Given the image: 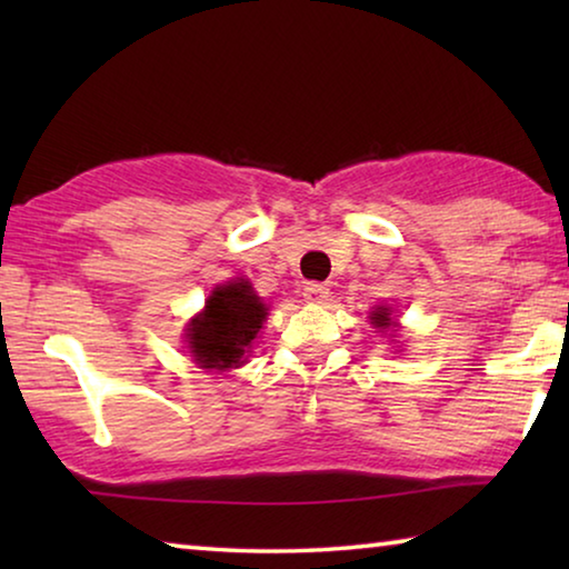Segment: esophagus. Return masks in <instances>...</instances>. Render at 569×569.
Instances as JSON below:
<instances>
[{
  "instance_id": "1",
  "label": "esophagus",
  "mask_w": 569,
  "mask_h": 569,
  "mask_svg": "<svg viewBox=\"0 0 569 569\" xmlns=\"http://www.w3.org/2000/svg\"><path fill=\"white\" fill-rule=\"evenodd\" d=\"M303 301L326 303V301H329V288H326L323 283H306L303 286Z\"/></svg>"
}]
</instances>
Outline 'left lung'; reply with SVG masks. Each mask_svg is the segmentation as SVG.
<instances>
[{
  "label": "left lung",
  "mask_w": 569,
  "mask_h": 569,
  "mask_svg": "<svg viewBox=\"0 0 569 569\" xmlns=\"http://www.w3.org/2000/svg\"><path fill=\"white\" fill-rule=\"evenodd\" d=\"M371 323H373V329H379V331H387L389 326H393V321H391V311L387 306H379L377 311H371Z\"/></svg>",
  "instance_id": "1"
}]
</instances>
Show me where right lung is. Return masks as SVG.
<instances>
[{
    "label": "right lung",
    "mask_w": 569,
    "mask_h": 569,
    "mask_svg": "<svg viewBox=\"0 0 569 569\" xmlns=\"http://www.w3.org/2000/svg\"><path fill=\"white\" fill-rule=\"evenodd\" d=\"M266 316L268 306L256 296L248 278L218 286L208 296L203 311L188 323V353L200 369H238L253 349Z\"/></svg>",
    "instance_id": "add662e5"
}]
</instances>
